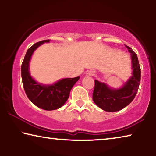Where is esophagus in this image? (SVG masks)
Instances as JSON below:
<instances>
[{
	"mask_svg": "<svg viewBox=\"0 0 156 156\" xmlns=\"http://www.w3.org/2000/svg\"><path fill=\"white\" fill-rule=\"evenodd\" d=\"M94 74V72H93V71H89V72H88L89 76H93Z\"/></svg>",
	"mask_w": 156,
	"mask_h": 156,
	"instance_id": "1",
	"label": "esophagus"
}]
</instances>
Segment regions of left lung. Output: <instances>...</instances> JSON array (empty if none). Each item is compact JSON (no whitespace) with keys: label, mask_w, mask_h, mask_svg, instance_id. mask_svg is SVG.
<instances>
[{"label":"left lung","mask_w":156,"mask_h":156,"mask_svg":"<svg viewBox=\"0 0 156 156\" xmlns=\"http://www.w3.org/2000/svg\"><path fill=\"white\" fill-rule=\"evenodd\" d=\"M131 54L132 76L122 87L112 88L105 83L95 80L93 100L98 107L108 112H118L133 101L140 83L141 70L137 54L130 47L125 45Z\"/></svg>","instance_id":"1"}]
</instances>
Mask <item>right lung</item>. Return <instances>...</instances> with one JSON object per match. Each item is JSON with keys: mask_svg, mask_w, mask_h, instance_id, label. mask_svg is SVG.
Returning a JSON list of instances; mask_svg holds the SVG:
<instances>
[{"mask_svg": "<svg viewBox=\"0 0 156 156\" xmlns=\"http://www.w3.org/2000/svg\"><path fill=\"white\" fill-rule=\"evenodd\" d=\"M44 43H49V40L36 43L27 50L21 65V76L23 87L30 101L42 109L51 111L64 105L71 89L80 77L62 78L51 84H43L34 80L30 74V62L34 51Z\"/></svg>", "mask_w": 156, "mask_h": 156, "instance_id": "right-lung-1", "label": "right lung"}]
</instances>
